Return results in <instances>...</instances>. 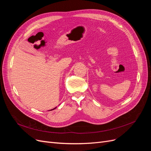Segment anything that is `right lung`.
Wrapping results in <instances>:
<instances>
[{"label": "right lung", "instance_id": "add662e5", "mask_svg": "<svg viewBox=\"0 0 151 151\" xmlns=\"http://www.w3.org/2000/svg\"><path fill=\"white\" fill-rule=\"evenodd\" d=\"M56 108H57V107H56ZM53 108V109H51V110H53V109H55V108Z\"/></svg>", "mask_w": 151, "mask_h": 151}]
</instances>
